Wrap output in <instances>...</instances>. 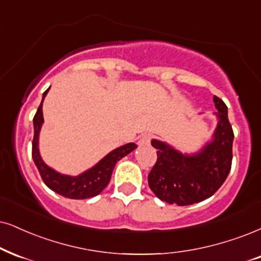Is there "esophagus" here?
<instances>
[{"mask_svg": "<svg viewBox=\"0 0 261 261\" xmlns=\"http://www.w3.org/2000/svg\"><path fill=\"white\" fill-rule=\"evenodd\" d=\"M150 141H151L150 134H144V136H141L139 138V141H138V144H139L140 146H145V145H149Z\"/></svg>", "mask_w": 261, "mask_h": 261, "instance_id": "esophagus-1", "label": "esophagus"}]
</instances>
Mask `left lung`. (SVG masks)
Instances as JSON below:
<instances>
[{
    "label": "left lung",
    "mask_w": 261,
    "mask_h": 261,
    "mask_svg": "<svg viewBox=\"0 0 261 261\" xmlns=\"http://www.w3.org/2000/svg\"><path fill=\"white\" fill-rule=\"evenodd\" d=\"M218 124L213 138L198 152L181 153L168 144L152 139L157 161L147 180L157 197L169 204L189 205L213 196L229 175L232 161L233 130L227 106L214 95Z\"/></svg>",
    "instance_id": "8db88e82"
}]
</instances>
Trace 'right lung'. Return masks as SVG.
I'll list each match as a JSON object with an SVG mask.
<instances>
[{
    "label": "right lung",
    "mask_w": 261,
    "mask_h": 261,
    "mask_svg": "<svg viewBox=\"0 0 261 261\" xmlns=\"http://www.w3.org/2000/svg\"><path fill=\"white\" fill-rule=\"evenodd\" d=\"M49 88L43 93L42 101L38 106L36 115L34 117V140H32V159L36 165L41 178L48 188L53 190L57 194L64 196V197L72 199H85L89 197H94L99 195L108 186L111 179L112 170H114L116 163L122 157L127 156L137 145L134 143H128L123 146L117 147L108 153L104 159L99 161L98 163L92 168H89L82 174L77 176H70L65 174H60L57 170L48 167L43 162L38 150V136L43 123V112H42V102L46 98Z\"/></svg>",
    "instance_id": "1"
}]
</instances>
